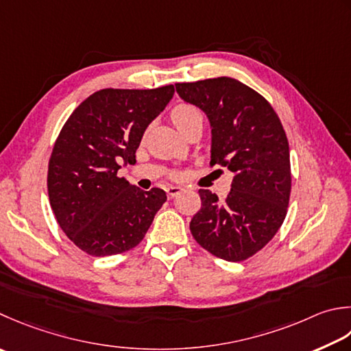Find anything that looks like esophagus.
Listing matches in <instances>:
<instances>
[{"label": "esophagus", "instance_id": "34e87169", "mask_svg": "<svg viewBox=\"0 0 351 351\" xmlns=\"http://www.w3.org/2000/svg\"><path fill=\"white\" fill-rule=\"evenodd\" d=\"M166 191H167V197L169 199H173V197H176L178 195L181 193L182 187H178V185H170V187L166 189Z\"/></svg>", "mask_w": 351, "mask_h": 351}]
</instances>
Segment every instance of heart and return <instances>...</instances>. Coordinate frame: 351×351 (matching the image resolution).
I'll return each instance as SVG.
<instances>
[{"instance_id":"heart-1","label":"heart","mask_w":351,"mask_h":351,"mask_svg":"<svg viewBox=\"0 0 351 351\" xmlns=\"http://www.w3.org/2000/svg\"><path fill=\"white\" fill-rule=\"evenodd\" d=\"M171 121L175 126L182 132L184 129L195 125V123H202V112L193 105H178L173 111H171Z\"/></svg>"}]
</instances>
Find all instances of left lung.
Here are the masks:
<instances>
[{
    "mask_svg": "<svg viewBox=\"0 0 351 351\" xmlns=\"http://www.w3.org/2000/svg\"><path fill=\"white\" fill-rule=\"evenodd\" d=\"M180 97L205 112L211 128V166L234 173L221 201L199 190L202 207L190 231L204 250L228 262L260 251L283 223L291 196L289 143L263 95L231 77L176 84Z\"/></svg>",
    "mask_w": 351,
    "mask_h": 351,
    "instance_id": "8db88e82",
    "label": "left lung"
}]
</instances>
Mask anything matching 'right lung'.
<instances>
[{
    "instance_id": "right-lung-1",
    "label": "right lung",
    "mask_w": 351,
    "mask_h": 351,
    "mask_svg": "<svg viewBox=\"0 0 351 351\" xmlns=\"http://www.w3.org/2000/svg\"><path fill=\"white\" fill-rule=\"evenodd\" d=\"M173 85L94 93L74 109L48 162V197L68 239L89 256H115L146 236L166 191L120 178L134 164L144 130L173 97Z\"/></svg>"
}]
</instances>
